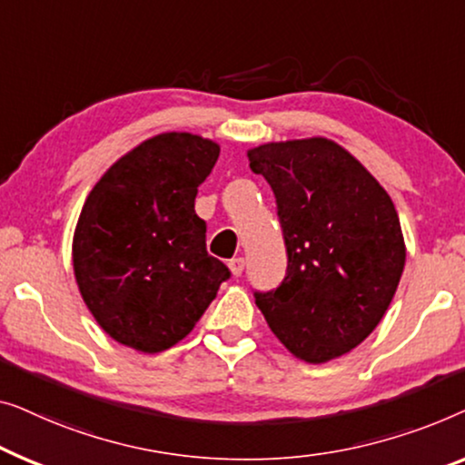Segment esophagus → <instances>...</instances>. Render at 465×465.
<instances>
[{
  "instance_id": "1",
  "label": "esophagus",
  "mask_w": 465,
  "mask_h": 465,
  "mask_svg": "<svg viewBox=\"0 0 465 465\" xmlns=\"http://www.w3.org/2000/svg\"><path fill=\"white\" fill-rule=\"evenodd\" d=\"M227 265H230V270H232V273H233L235 278L242 276V272H244V259H242V257H235V259H232L230 263H227Z\"/></svg>"
}]
</instances>
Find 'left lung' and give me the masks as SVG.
<instances>
[{"label":"left lung","mask_w":465,"mask_h":465,"mask_svg":"<svg viewBox=\"0 0 465 465\" xmlns=\"http://www.w3.org/2000/svg\"><path fill=\"white\" fill-rule=\"evenodd\" d=\"M276 195L286 276L254 301L286 350L312 364L348 354L375 331L401 282L394 202L341 145L322 136L248 152Z\"/></svg>","instance_id":"obj_1"}]
</instances>
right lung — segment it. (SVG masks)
<instances>
[{
  "label": "right lung",
  "mask_w": 465,
  "mask_h": 465,
  "mask_svg": "<svg viewBox=\"0 0 465 465\" xmlns=\"http://www.w3.org/2000/svg\"><path fill=\"white\" fill-rule=\"evenodd\" d=\"M217 143L166 133L128 152L101 176L74 235L80 292L117 343L155 354L187 337L232 276L206 251L198 187Z\"/></svg>",
  "instance_id": "right-lung-1"
}]
</instances>
